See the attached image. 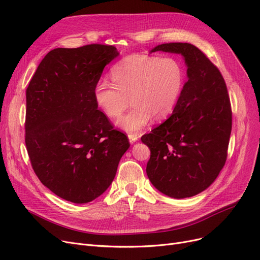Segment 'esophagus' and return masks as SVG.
Returning <instances> with one entry per match:
<instances>
[{"label": "esophagus", "instance_id": "34e87169", "mask_svg": "<svg viewBox=\"0 0 260 260\" xmlns=\"http://www.w3.org/2000/svg\"><path fill=\"white\" fill-rule=\"evenodd\" d=\"M128 139L131 143H135L139 139V136L137 134H128Z\"/></svg>", "mask_w": 260, "mask_h": 260}]
</instances>
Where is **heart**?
<instances>
[{
  "label": "heart",
  "mask_w": 260,
  "mask_h": 260,
  "mask_svg": "<svg viewBox=\"0 0 260 260\" xmlns=\"http://www.w3.org/2000/svg\"><path fill=\"white\" fill-rule=\"evenodd\" d=\"M109 82L101 79L93 98L108 118H117L131 102L133 107L117 124L128 133L144 128L153 117L169 116L178 102L184 84L181 64L174 58L133 53L120 60L112 70Z\"/></svg>",
  "instance_id": "obj_1"
}]
</instances>
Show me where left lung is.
I'll use <instances>...</instances> for the list:
<instances>
[{"label":"left lung","instance_id":"8db88e82","mask_svg":"<svg viewBox=\"0 0 260 260\" xmlns=\"http://www.w3.org/2000/svg\"><path fill=\"white\" fill-rule=\"evenodd\" d=\"M155 51L181 53L188 80L172 116L141 137L151 149L146 174L161 193L192 197L214 182L226 161L232 131L226 84L217 66L193 44L166 43Z\"/></svg>","mask_w":260,"mask_h":260}]
</instances>
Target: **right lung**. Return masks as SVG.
<instances>
[{"instance_id":"right-lung-1","label":"right lung","mask_w":260,"mask_h":260,"mask_svg":"<svg viewBox=\"0 0 260 260\" xmlns=\"http://www.w3.org/2000/svg\"><path fill=\"white\" fill-rule=\"evenodd\" d=\"M113 45L56 48L39 64L26 89L25 144L40 181L53 194L86 203L113 182L129 141L98 109L93 89Z\"/></svg>"}]
</instances>
